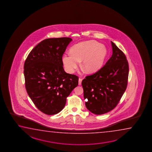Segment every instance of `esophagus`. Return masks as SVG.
Returning <instances> with one entry per match:
<instances>
[{"instance_id":"34e87169","label":"esophagus","mask_w":152,"mask_h":152,"mask_svg":"<svg viewBox=\"0 0 152 152\" xmlns=\"http://www.w3.org/2000/svg\"><path fill=\"white\" fill-rule=\"evenodd\" d=\"M82 81H83V79H81V78H79V85H81V83H82Z\"/></svg>"}]
</instances>
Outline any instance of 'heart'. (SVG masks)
Wrapping results in <instances>:
<instances>
[{
    "label": "heart",
    "instance_id": "obj_1",
    "mask_svg": "<svg viewBox=\"0 0 152 152\" xmlns=\"http://www.w3.org/2000/svg\"><path fill=\"white\" fill-rule=\"evenodd\" d=\"M71 53L63 55L62 61L67 72L72 73L81 61V66L87 73L98 71L102 66L107 56L105 46L94 40L76 44L70 49Z\"/></svg>",
    "mask_w": 152,
    "mask_h": 152
}]
</instances>
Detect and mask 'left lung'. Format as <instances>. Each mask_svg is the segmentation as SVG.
Returning <instances> with one entry per match:
<instances>
[{
  "label": "left lung",
  "mask_w": 152,
  "mask_h": 152,
  "mask_svg": "<svg viewBox=\"0 0 152 152\" xmlns=\"http://www.w3.org/2000/svg\"><path fill=\"white\" fill-rule=\"evenodd\" d=\"M113 54L97 72L82 81L86 107L101 115L115 108L126 90L129 65L124 53L111 41Z\"/></svg>",
  "instance_id": "1"
}]
</instances>
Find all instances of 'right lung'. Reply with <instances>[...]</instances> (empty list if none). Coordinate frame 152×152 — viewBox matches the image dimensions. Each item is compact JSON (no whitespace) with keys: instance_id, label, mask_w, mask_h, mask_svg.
Instances as JSON below:
<instances>
[{"instance_id":"add662e5","label":"right lung","mask_w":152,"mask_h":152,"mask_svg":"<svg viewBox=\"0 0 152 152\" xmlns=\"http://www.w3.org/2000/svg\"><path fill=\"white\" fill-rule=\"evenodd\" d=\"M70 38L45 39L31 50L24 65L26 91L42 113L56 114L78 85V77L65 72L62 56Z\"/></svg>"}]
</instances>
